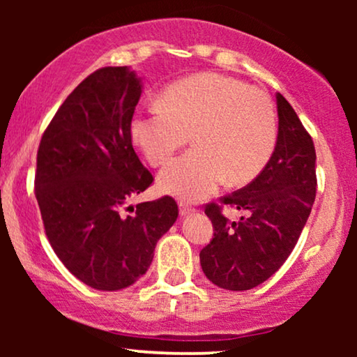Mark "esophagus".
Listing matches in <instances>:
<instances>
[{
    "instance_id": "34e87169",
    "label": "esophagus",
    "mask_w": 357,
    "mask_h": 357,
    "mask_svg": "<svg viewBox=\"0 0 357 357\" xmlns=\"http://www.w3.org/2000/svg\"><path fill=\"white\" fill-rule=\"evenodd\" d=\"M192 213H195V208H192L188 203H185V202L180 203V216H188V214H192Z\"/></svg>"
}]
</instances>
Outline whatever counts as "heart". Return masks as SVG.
<instances>
[{
  "instance_id": "obj_1",
  "label": "heart",
  "mask_w": 357,
  "mask_h": 357,
  "mask_svg": "<svg viewBox=\"0 0 357 357\" xmlns=\"http://www.w3.org/2000/svg\"><path fill=\"white\" fill-rule=\"evenodd\" d=\"M133 144L151 165L167 162L190 141L197 148L170 162L159 175L160 192L202 199L224 180L252 182L270 162L278 121L265 92L216 73L170 84L160 105L136 112L130 123Z\"/></svg>"
}]
</instances>
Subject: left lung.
Wrapping results in <instances>:
<instances>
[{"label":"left lung","mask_w":357,"mask_h":357,"mask_svg":"<svg viewBox=\"0 0 357 357\" xmlns=\"http://www.w3.org/2000/svg\"><path fill=\"white\" fill-rule=\"evenodd\" d=\"M278 141L255 180L221 198L245 216L229 222L216 203L206 204L213 241L199 252L203 273L229 291L252 289L280 270L291 255L315 202V148L299 116L276 94Z\"/></svg>","instance_id":"left-lung-1"}]
</instances>
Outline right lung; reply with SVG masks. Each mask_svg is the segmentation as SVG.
<instances>
[{
	"mask_svg": "<svg viewBox=\"0 0 357 357\" xmlns=\"http://www.w3.org/2000/svg\"><path fill=\"white\" fill-rule=\"evenodd\" d=\"M141 89L128 66L94 71L66 97L37 151L36 198L48 242L77 280L99 291L138 281L178 216L172 197L120 214L154 180L131 144Z\"/></svg>",
	"mask_w": 357,
	"mask_h": 357,
	"instance_id": "right-lung-1",
	"label": "right lung"
}]
</instances>
